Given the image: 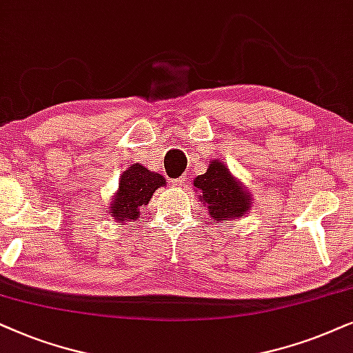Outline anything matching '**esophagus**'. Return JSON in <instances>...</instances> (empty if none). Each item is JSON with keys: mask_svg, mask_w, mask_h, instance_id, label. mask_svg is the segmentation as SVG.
I'll return each mask as SVG.
<instances>
[{"mask_svg": "<svg viewBox=\"0 0 353 353\" xmlns=\"http://www.w3.org/2000/svg\"><path fill=\"white\" fill-rule=\"evenodd\" d=\"M182 182H184V177H179V179H172L171 184H172L174 187H181Z\"/></svg>", "mask_w": 353, "mask_h": 353, "instance_id": "1", "label": "esophagus"}]
</instances>
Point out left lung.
<instances>
[{"label":"left lung","instance_id":"8db88e82","mask_svg":"<svg viewBox=\"0 0 353 353\" xmlns=\"http://www.w3.org/2000/svg\"><path fill=\"white\" fill-rule=\"evenodd\" d=\"M194 187L213 221L228 223L250 213L253 195L219 159H213L206 172L195 177Z\"/></svg>","mask_w":353,"mask_h":353}]
</instances>
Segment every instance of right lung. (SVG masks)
<instances>
[{"mask_svg": "<svg viewBox=\"0 0 353 353\" xmlns=\"http://www.w3.org/2000/svg\"><path fill=\"white\" fill-rule=\"evenodd\" d=\"M166 185V179L161 174L150 171L142 164L134 163L125 169L119 177V189L112 196V201L106 213L116 219L117 223H130L140 216V211L145 205L150 203V199L154 190Z\"/></svg>", "mask_w": 353, "mask_h": 353, "instance_id": "1", "label": "right lung"}]
</instances>
